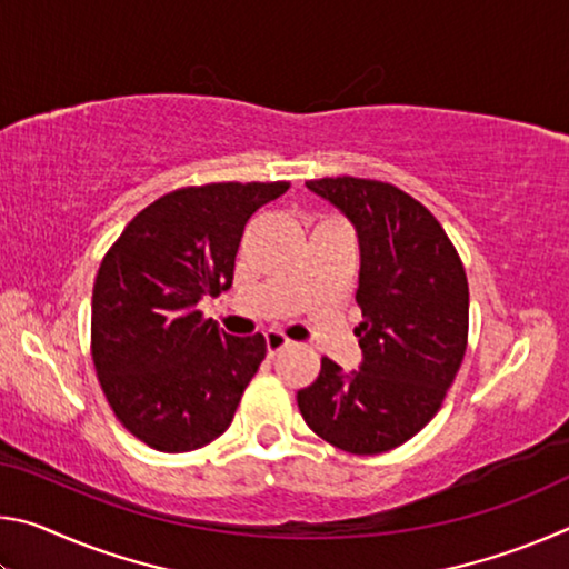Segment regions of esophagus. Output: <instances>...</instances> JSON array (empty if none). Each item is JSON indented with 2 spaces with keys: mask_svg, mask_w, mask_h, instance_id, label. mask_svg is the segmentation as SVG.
I'll list each match as a JSON object with an SVG mask.
<instances>
[{
  "mask_svg": "<svg viewBox=\"0 0 569 569\" xmlns=\"http://www.w3.org/2000/svg\"><path fill=\"white\" fill-rule=\"evenodd\" d=\"M288 343H291V341H288L281 331H266V349H268V356H276L278 351H283Z\"/></svg>",
  "mask_w": 569,
  "mask_h": 569,
  "instance_id": "esophagus-1",
  "label": "esophagus"
}]
</instances>
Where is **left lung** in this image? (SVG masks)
I'll use <instances>...</instances> for the list:
<instances>
[{"instance_id": "obj_1", "label": "left lung", "mask_w": 569, "mask_h": 569, "mask_svg": "<svg viewBox=\"0 0 569 569\" xmlns=\"http://www.w3.org/2000/svg\"><path fill=\"white\" fill-rule=\"evenodd\" d=\"M306 188L356 228L363 321L359 369L331 359L298 409L316 435L351 455H381L409 441L439 411L467 351V273L439 220L379 180L321 178Z\"/></svg>"}]
</instances>
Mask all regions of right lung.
Listing matches in <instances>:
<instances>
[{
	"label": "right lung",
	"mask_w": 569,
	"mask_h": 569,
	"mask_svg": "<svg viewBox=\"0 0 569 569\" xmlns=\"http://www.w3.org/2000/svg\"><path fill=\"white\" fill-rule=\"evenodd\" d=\"M288 182H210L158 198L122 230L94 278L92 361L114 417L168 455L233 421L266 339L230 336L198 303L228 291L248 218Z\"/></svg>",
	"instance_id": "add662e5"
}]
</instances>
